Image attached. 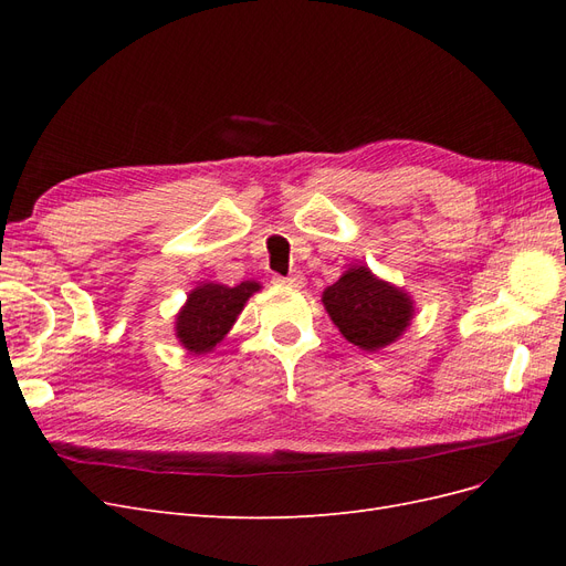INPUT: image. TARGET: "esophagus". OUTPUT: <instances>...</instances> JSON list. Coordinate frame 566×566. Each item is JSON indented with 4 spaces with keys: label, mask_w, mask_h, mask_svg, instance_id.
Masks as SVG:
<instances>
[{
    "label": "esophagus",
    "mask_w": 566,
    "mask_h": 566,
    "mask_svg": "<svg viewBox=\"0 0 566 566\" xmlns=\"http://www.w3.org/2000/svg\"><path fill=\"white\" fill-rule=\"evenodd\" d=\"M273 281H276L279 285H285V287H304V276L300 271L290 273V276H276Z\"/></svg>",
    "instance_id": "esophagus-1"
}]
</instances>
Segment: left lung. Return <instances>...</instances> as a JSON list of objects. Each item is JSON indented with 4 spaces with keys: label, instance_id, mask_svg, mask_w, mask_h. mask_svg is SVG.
Segmentation results:
<instances>
[{
    "label": "left lung",
    "instance_id": "1",
    "mask_svg": "<svg viewBox=\"0 0 566 566\" xmlns=\"http://www.w3.org/2000/svg\"><path fill=\"white\" fill-rule=\"evenodd\" d=\"M323 306L345 339L366 352L397 342L416 312L406 290L378 279L364 264L349 266L323 290Z\"/></svg>",
    "mask_w": 566,
    "mask_h": 566
}]
</instances>
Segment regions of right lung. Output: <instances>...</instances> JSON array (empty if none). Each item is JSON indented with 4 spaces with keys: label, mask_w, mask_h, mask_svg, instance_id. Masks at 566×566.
Returning a JSON list of instances; mask_svg holds the SVG:
<instances>
[{
    "label": "right lung",
    "mask_w": 566,
    "mask_h": 566,
    "mask_svg": "<svg viewBox=\"0 0 566 566\" xmlns=\"http://www.w3.org/2000/svg\"><path fill=\"white\" fill-rule=\"evenodd\" d=\"M262 285L243 281L233 287L221 283H200L188 293L186 304L177 314V337L191 354H208L227 337L245 302Z\"/></svg>",
    "instance_id": "obj_1"
}]
</instances>
